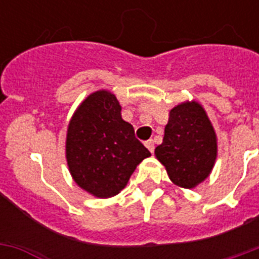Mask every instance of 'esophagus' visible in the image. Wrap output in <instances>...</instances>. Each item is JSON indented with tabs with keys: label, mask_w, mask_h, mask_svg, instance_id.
<instances>
[{
	"label": "esophagus",
	"mask_w": 259,
	"mask_h": 259,
	"mask_svg": "<svg viewBox=\"0 0 259 259\" xmlns=\"http://www.w3.org/2000/svg\"><path fill=\"white\" fill-rule=\"evenodd\" d=\"M145 146L148 148V149L150 150V153H153L154 152V142L153 140H149V141H146L145 142Z\"/></svg>",
	"instance_id": "1"
}]
</instances>
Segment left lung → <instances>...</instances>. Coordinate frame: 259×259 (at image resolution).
<instances>
[{
    "mask_svg": "<svg viewBox=\"0 0 259 259\" xmlns=\"http://www.w3.org/2000/svg\"><path fill=\"white\" fill-rule=\"evenodd\" d=\"M156 157L170 180L183 188H193L208 177L217 158V136L199 103H181L170 110Z\"/></svg>",
    "mask_w": 259,
    "mask_h": 259,
    "instance_id": "1",
    "label": "left lung"
}]
</instances>
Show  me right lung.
I'll return each mask as SVG.
<instances>
[{
    "mask_svg": "<svg viewBox=\"0 0 259 259\" xmlns=\"http://www.w3.org/2000/svg\"><path fill=\"white\" fill-rule=\"evenodd\" d=\"M66 152L76 184L98 197L119 193L136 166L150 156L133 126L122 119L115 95L103 90L91 94L75 111Z\"/></svg>",
    "mask_w": 259,
    "mask_h": 259,
    "instance_id": "right-lung-1",
    "label": "right lung"
}]
</instances>
